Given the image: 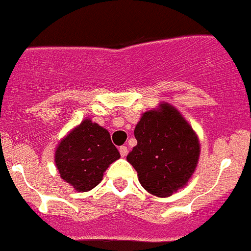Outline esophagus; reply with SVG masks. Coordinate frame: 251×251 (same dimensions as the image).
I'll use <instances>...</instances> for the list:
<instances>
[{
  "label": "esophagus",
  "instance_id": "esophagus-1",
  "mask_svg": "<svg viewBox=\"0 0 251 251\" xmlns=\"http://www.w3.org/2000/svg\"><path fill=\"white\" fill-rule=\"evenodd\" d=\"M119 150H120V155L123 157H125L126 155H127V148H126V146H121V148L119 149Z\"/></svg>",
  "mask_w": 251,
  "mask_h": 251
}]
</instances>
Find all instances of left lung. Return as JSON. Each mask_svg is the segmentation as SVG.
I'll return each mask as SVG.
<instances>
[{
	"mask_svg": "<svg viewBox=\"0 0 251 251\" xmlns=\"http://www.w3.org/2000/svg\"><path fill=\"white\" fill-rule=\"evenodd\" d=\"M137 145L126 160L148 193L168 198L186 186L200 156V141L181 112L169 102L144 112L135 127Z\"/></svg>",
	"mask_w": 251,
	"mask_h": 251,
	"instance_id": "left-lung-1",
	"label": "left lung"
}]
</instances>
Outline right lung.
I'll return each instance as SVG.
<instances>
[{
  "mask_svg": "<svg viewBox=\"0 0 251 251\" xmlns=\"http://www.w3.org/2000/svg\"><path fill=\"white\" fill-rule=\"evenodd\" d=\"M120 152L109 131L86 117L61 139L55 150V165L61 179L78 193L92 190Z\"/></svg>",
  "mask_w": 251,
  "mask_h": 251,
  "instance_id": "add662e5",
  "label": "right lung"
}]
</instances>
